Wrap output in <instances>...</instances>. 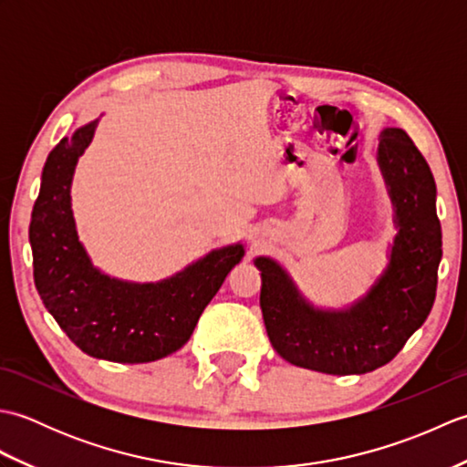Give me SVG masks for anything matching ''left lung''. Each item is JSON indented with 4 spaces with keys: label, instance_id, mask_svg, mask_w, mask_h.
I'll list each match as a JSON object with an SVG mask.
<instances>
[{
    "label": "left lung",
    "instance_id": "8db88e82",
    "mask_svg": "<svg viewBox=\"0 0 467 467\" xmlns=\"http://www.w3.org/2000/svg\"><path fill=\"white\" fill-rule=\"evenodd\" d=\"M379 164L398 213L391 265L363 301L343 313L315 311L271 259L261 269L266 333L283 359L329 375L375 371L428 319L438 291L441 224L430 164L400 128L379 136Z\"/></svg>",
    "mask_w": 467,
    "mask_h": 467
}]
</instances>
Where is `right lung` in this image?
Returning <instances> with one entry per match:
<instances>
[{
    "mask_svg": "<svg viewBox=\"0 0 467 467\" xmlns=\"http://www.w3.org/2000/svg\"><path fill=\"white\" fill-rule=\"evenodd\" d=\"M94 126L62 138L46 161L29 223L34 283L46 309L84 353L118 363L156 361L191 339L204 306L244 251L241 244L213 251L156 285L122 283L96 271L69 208L74 166Z\"/></svg>",
    "mask_w": 467,
    "mask_h": 467,
    "instance_id": "add662e5",
    "label": "right lung"
}]
</instances>
